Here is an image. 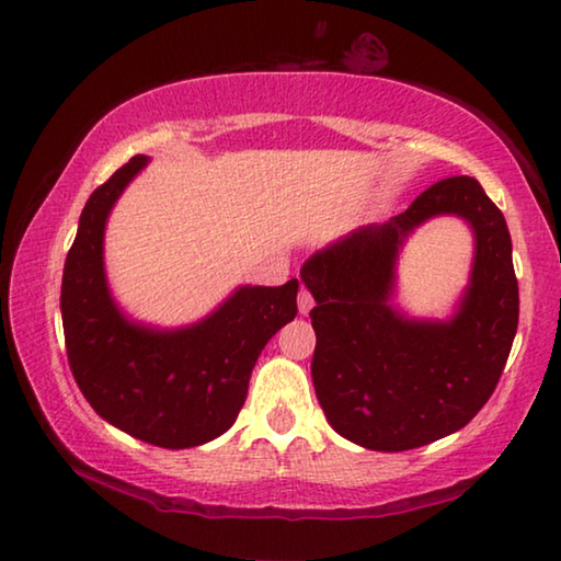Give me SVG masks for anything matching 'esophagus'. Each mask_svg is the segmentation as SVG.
Masks as SVG:
<instances>
[{
    "label": "esophagus",
    "instance_id": "1",
    "mask_svg": "<svg viewBox=\"0 0 561 561\" xmlns=\"http://www.w3.org/2000/svg\"><path fill=\"white\" fill-rule=\"evenodd\" d=\"M311 307H314V297H311L307 289H301L299 291V311L301 314H309Z\"/></svg>",
    "mask_w": 561,
    "mask_h": 561
}]
</instances>
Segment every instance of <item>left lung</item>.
<instances>
[{"label": "left lung", "instance_id": "left-lung-1", "mask_svg": "<svg viewBox=\"0 0 561 561\" xmlns=\"http://www.w3.org/2000/svg\"><path fill=\"white\" fill-rule=\"evenodd\" d=\"M440 214L476 237L471 282L448 320L392 304L397 252ZM317 331L311 381L331 428L368 450L421 448L468 425L495 391L517 334L510 230L474 178H445L383 225L358 227L304 262Z\"/></svg>", "mask_w": 561, "mask_h": 561}]
</instances>
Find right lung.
<instances>
[{"mask_svg":"<svg viewBox=\"0 0 561 561\" xmlns=\"http://www.w3.org/2000/svg\"><path fill=\"white\" fill-rule=\"evenodd\" d=\"M146 163V156H133L83 207L64 264V339L76 383L103 421L158 448L183 450L234 423L262 348L297 317L299 282L237 287L213 314L180 329L128 319L108 289L103 234L113 205Z\"/></svg>","mask_w":561,"mask_h":561,"instance_id":"obj_1","label":"right lung"}]
</instances>
